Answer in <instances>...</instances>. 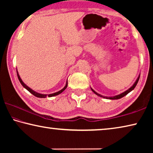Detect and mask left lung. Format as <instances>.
I'll use <instances>...</instances> for the list:
<instances>
[{
  "mask_svg": "<svg viewBox=\"0 0 153 153\" xmlns=\"http://www.w3.org/2000/svg\"><path fill=\"white\" fill-rule=\"evenodd\" d=\"M140 75H139V76L138 77V78H137V79H136V81L135 82V83H134V84H133V86H131V88H129L128 89V90H127L126 91H125V92H123V93H121V94H119V95H117V96H115V97H103V96H102V95H100V94H98L97 92H96L94 90H93L92 88H91V90H92V92H94L97 95H98V96H99V97H102V98H107V99H111V100H115V99H120V98H122V97H125L126 95H127L128 94L129 92H130L131 90H134V88L136 87V86L137 85V84H138V80H139V78H140Z\"/></svg>",
  "mask_w": 153,
  "mask_h": 153,
  "instance_id": "1",
  "label": "left lung"
}]
</instances>
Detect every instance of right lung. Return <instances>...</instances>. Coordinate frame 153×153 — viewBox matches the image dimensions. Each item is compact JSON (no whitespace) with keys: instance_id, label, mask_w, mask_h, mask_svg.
<instances>
[{"instance_id":"right-lung-1","label":"right lung","mask_w":153,"mask_h":153,"mask_svg":"<svg viewBox=\"0 0 153 153\" xmlns=\"http://www.w3.org/2000/svg\"><path fill=\"white\" fill-rule=\"evenodd\" d=\"M17 74L18 79H19V82H20L21 84H22V86H24L25 89L27 90L28 91H29V92L31 93V94H32L33 96H35V97H38V98H46V97H47V96H48V97H54V96L59 95V94H61V93L62 92H63L64 90L66 89V88L67 87V81L65 86V87L63 88L62 89V90H59V92H56L53 93V94H48V95H47V94H40V93H38V92H35V91H33V90L32 89H31L30 88H29V87H28V86H27V85H25V84H24V82H23L22 80V79H21V77H20V76H19V74H18V71H17Z\"/></svg>"}]
</instances>
